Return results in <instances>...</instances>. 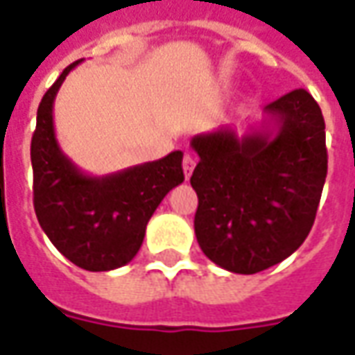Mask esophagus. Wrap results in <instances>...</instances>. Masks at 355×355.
Listing matches in <instances>:
<instances>
[{
	"label": "esophagus",
	"instance_id": "obj_1",
	"mask_svg": "<svg viewBox=\"0 0 355 355\" xmlns=\"http://www.w3.org/2000/svg\"><path fill=\"white\" fill-rule=\"evenodd\" d=\"M196 167V157L192 154H184V159H182V169H184L186 180L192 177V171Z\"/></svg>",
	"mask_w": 355,
	"mask_h": 355
}]
</instances>
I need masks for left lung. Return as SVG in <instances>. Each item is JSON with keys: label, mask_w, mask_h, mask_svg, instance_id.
Instances as JSON below:
<instances>
[{"label": "left lung", "mask_w": 355, "mask_h": 355, "mask_svg": "<svg viewBox=\"0 0 355 355\" xmlns=\"http://www.w3.org/2000/svg\"><path fill=\"white\" fill-rule=\"evenodd\" d=\"M201 251L234 274H257L302 245L327 177L325 121L304 89L264 106L245 135L232 127L190 140Z\"/></svg>", "instance_id": "1"}]
</instances>
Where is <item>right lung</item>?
<instances>
[{
  "mask_svg": "<svg viewBox=\"0 0 355 355\" xmlns=\"http://www.w3.org/2000/svg\"><path fill=\"white\" fill-rule=\"evenodd\" d=\"M81 60L64 68L43 94L32 137L34 209L51 243L76 266L108 272L135 259L146 224L167 193L184 180L182 152L104 177L87 175L58 146L53 104Z\"/></svg>",
  "mask_w": 355,
  "mask_h": 355,
  "instance_id": "add662e5",
  "label": "right lung"
}]
</instances>
